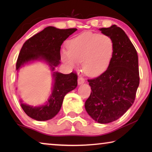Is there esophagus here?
Listing matches in <instances>:
<instances>
[{
    "instance_id": "1",
    "label": "esophagus",
    "mask_w": 152,
    "mask_h": 152,
    "mask_svg": "<svg viewBox=\"0 0 152 152\" xmlns=\"http://www.w3.org/2000/svg\"><path fill=\"white\" fill-rule=\"evenodd\" d=\"M77 82H78V84L80 85V84H82L83 83L85 82V80L83 77H80L78 78Z\"/></svg>"
}]
</instances>
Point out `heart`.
<instances>
[{
	"mask_svg": "<svg viewBox=\"0 0 152 152\" xmlns=\"http://www.w3.org/2000/svg\"><path fill=\"white\" fill-rule=\"evenodd\" d=\"M68 49H63L61 59L70 67L82 62V69L87 75L102 73L109 66L114 53V42L104 34L86 32L70 39Z\"/></svg>",
	"mask_w": 152,
	"mask_h": 152,
	"instance_id": "heart-1",
	"label": "heart"
}]
</instances>
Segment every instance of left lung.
<instances>
[{"label":"left lung","mask_w":152,"mask_h":152,"mask_svg":"<svg viewBox=\"0 0 152 152\" xmlns=\"http://www.w3.org/2000/svg\"><path fill=\"white\" fill-rule=\"evenodd\" d=\"M99 30L113 39L114 53L107 70L88 80L92 91L85 109L95 121L107 124L118 120L132 107L140 77L138 54L124 30L115 25Z\"/></svg>","instance_id":"1"}]
</instances>
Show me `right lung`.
<instances>
[{
    "instance_id": "obj_1",
    "label": "right lung",
    "mask_w": 152,
    "mask_h": 152,
    "mask_svg": "<svg viewBox=\"0 0 152 152\" xmlns=\"http://www.w3.org/2000/svg\"><path fill=\"white\" fill-rule=\"evenodd\" d=\"M76 30V28L61 30L49 26L34 35L24 43L20 49L16 61V70H18L29 61L43 59L54 70L60 63L61 44ZM53 76L55 81L53 92L45 105L33 107L20 103L23 110L29 117L39 121L52 119L61 109L64 96L77 86V75L75 72L65 75L54 72Z\"/></svg>"
}]
</instances>
